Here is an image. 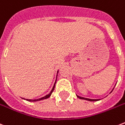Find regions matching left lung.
Masks as SVG:
<instances>
[{
  "label": "left lung",
  "mask_w": 125,
  "mask_h": 125,
  "mask_svg": "<svg viewBox=\"0 0 125 125\" xmlns=\"http://www.w3.org/2000/svg\"><path fill=\"white\" fill-rule=\"evenodd\" d=\"M114 89V88H113V90ZM113 90H112V91H113ZM111 91V92H112ZM77 96L80 99H82V100H88V101H90V102H94V101H98L100 100V99H90V98H84V97H81L79 96H78V95H77Z\"/></svg>",
  "instance_id": "obj_1"
}]
</instances>
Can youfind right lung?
Returning a JSON list of instances; mask_svg holds the SVG:
<instances>
[{"instance_id": "add662e5", "label": "right lung", "mask_w": 125, "mask_h": 125, "mask_svg": "<svg viewBox=\"0 0 125 125\" xmlns=\"http://www.w3.org/2000/svg\"><path fill=\"white\" fill-rule=\"evenodd\" d=\"M57 73H58V71H57ZM56 80H57V77H56V81H55L54 86H53V88H52V89L51 90V91H50V93H49L48 94H47V95H46L45 96L42 97V98H39V99H35V100H29V99H25V98H23V100H27V101H29V102H37V101L42 100H45V99L48 98H49V97L51 96V94H52V93L53 92V91H54V88H55V84H56Z\"/></svg>"}]
</instances>
